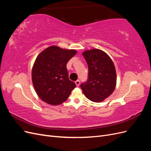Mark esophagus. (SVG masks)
<instances>
[{
    "instance_id": "34e87169",
    "label": "esophagus",
    "mask_w": 151,
    "mask_h": 151,
    "mask_svg": "<svg viewBox=\"0 0 151 151\" xmlns=\"http://www.w3.org/2000/svg\"><path fill=\"white\" fill-rule=\"evenodd\" d=\"M75 83H76V86L78 87V86H79V84H80V81L79 80H77L76 82H75Z\"/></svg>"
}]
</instances>
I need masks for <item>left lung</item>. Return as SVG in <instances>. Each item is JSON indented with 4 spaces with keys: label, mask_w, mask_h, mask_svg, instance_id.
Instances as JSON below:
<instances>
[{
    "label": "left lung",
    "mask_w": 151,
    "mask_h": 151,
    "mask_svg": "<svg viewBox=\"0 0 151 151\" xmlns=\"http://www.w3.org/2000/svg\"><path fill=\"white\" fill-rule=\"evenodd\" d=\"M88 65V79L81 84L87 98L96 103L103 101L115 90L116 74L114 63L104 52L99 49L83 53Z\"/></svg>",
    "instance_id": "8db88e82"
}]
</instances>
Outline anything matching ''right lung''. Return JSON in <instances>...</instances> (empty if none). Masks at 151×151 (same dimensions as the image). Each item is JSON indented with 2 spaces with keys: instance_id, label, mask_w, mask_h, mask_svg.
Returning <instances> with one entry per match:
<instances>
[{
  "instance_id": "add662e5",
  "label": "right lung",
  "mask_w": 151,
  "mask_h": 151,
  "mask_svg": "<svg viewBox=\"0 0 151 151\" xmlns=\"http://www.w3.org/2000/svg\"><path fill=\"white\" fill-rule=\"evenodd\" d=\"M75 50L51 46L41 52L32 68V82L39 98L52 105L65 101L76 85L68 79L67 63Z\"/></svg>"
}]
</instances>
